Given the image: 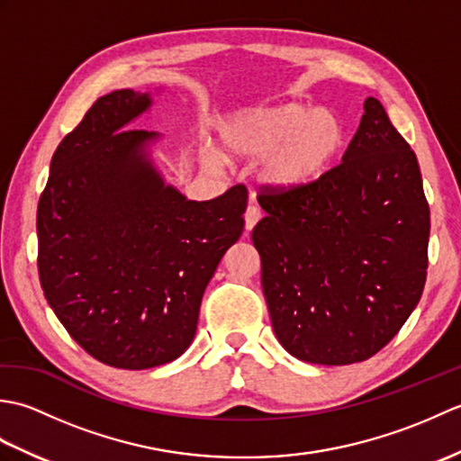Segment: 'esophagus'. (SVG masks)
<instances>
[{
	"instance_id": "esophagus-1",
	"label": "esophagus",
	"mask_w": 461,
	"mask_h": 461,
	"mask_svg": "<svg viewBox=\"0 0 461 461\" xmlns=\"http://www.w3.org/2000/svg\"><path fill=\"white\" fill-rule=\"evenodd\" d=\"M259 220H261V210L258 208V205H253V203L248 205V210H246V230L251 231L253 225H256Z\"/></svg>"
}]
</instances>
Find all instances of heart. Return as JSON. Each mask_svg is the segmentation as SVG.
<instances>
[{
  "mask_svg": "<svg viewBox=\"0 0 461 461\" xmlns=\"http://www.w3.org/2000/svg\"><path fill=\"white\" fill-rule=\"evenodd\" d=\"M228 158L261 161V180L281 192L301 190L335 168L347 146V126L327 109L303 103L251 106L230 114L218 129ZM210 164L218 162L215 156Z\"/></svg>",
  "mask_w": 461,
  "mask_h": 461,
  "instance_id": "heart-1",
  "label": "heart"
}]
</instances>
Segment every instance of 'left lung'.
<instances>
[{
	"instance_id": "left-lung-1",
	"label": "left lung",
	"mask_w": 461,
	"mask_h": 461,
	"mask_svg": "<svg viewBox=\"0 0 461 461\" xmlns=\"http://www.w3.org/2000/svg\"><path fill=\"white\" fill-rule=\"evenodd\" d=\"M251 231L271 325L312 365L362 362L402 329L426 285L429 208L414 150L375 96L325 178L266 185Z\"/></svg>"
}]
</instances>
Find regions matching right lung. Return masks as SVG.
<instances>
[{
	"instance_id": "add662e5",
	"label": "right lung",
	"mask_w": 461,
	"mask_h": 461,
	"mask_svg": "<svg viewBox=\"0 0 461 461\" xmlns=\"http://www.w3.org/2000/svg\"><path fill=\"white\" fill-rule=\"evenodd\" d=\"M149 93L95 101L51 158L37 205L45 299L77 345L104 365L144 370L194 340L203 291L243 231L248 188L192 202L146 160L156 132L126 129Z\"/></svg>"
}]
</instances>
